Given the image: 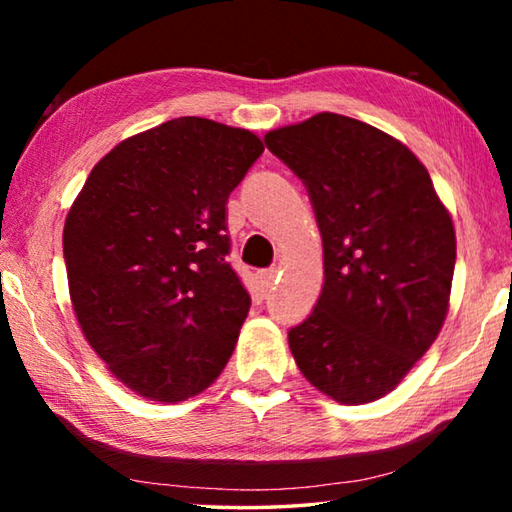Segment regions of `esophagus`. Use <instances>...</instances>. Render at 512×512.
Instances as JSON below:
<instances>
[{"mask_svg": "<svg viewBox=\"0 0 512 512\" xmlns=\"http://www.w3.org/2000/svg\"><path fill=\"white\" fill-rule=\"evenodd\" d=\"M275 275H277L275 268H264V271L257 273V284H259V289H262V293L273 287Z\"/></svg>", "mask_w": 512, "mask_h": 512, "instance_id": "esophagus-1", "label": "esophagus"}]
</instances>
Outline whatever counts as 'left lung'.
<instances>
[{"label": "left lung", "instance_id": "obj_1", "mask_svg": "<svg viewBox=\"0 0 512 512\" xmlns=\"http://www.w3.org/2000/svg\"><path fill=\"white\" fill-rule=\"evenodd\" d=\"M264 142L305 183L323 237V291L289 329L293 359L336 402L379 400L445 323L452 216L424 164L359 119L320 112Z\"/></svg>", "mask_w": 512, "mask_h": 512}]
</instances>
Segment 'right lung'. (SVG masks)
Segmentation results:
<instances>
[{"label": "right lung", "instance_id": "1", "mask_svg": "<svg viewBox=\"0 0 512 512\" xmlns=\"http://www.w3.org/2000/svg\"><path fill=\"white\" fill-rule=\"evenodd\" d=\"M264 144L178 117L94 164L63 230L69 298L92 350L121 384L183 402L221 375L250 296L228 262L225 203Z\"/></svg>", "mask_w": 512, "mask_h": 512}]
</instances>
